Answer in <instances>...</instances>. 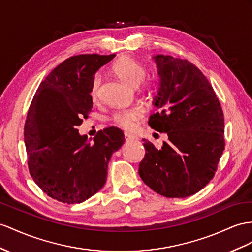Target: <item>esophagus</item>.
<instances>
[{"mask_svg":"<svg viewBox=\"0 0 252 252\" xmlns=\"http://www.w3.org/2000/svg\"><path fill=\"white\" fill-rule=\"evenodd\" d=\"M125 138L126 141H131V140H136L138 139V137L136 135H133V134H128V133H125Z\"/></svg>","mask_w":252,"mask_h":252,"instance_id":"34e87169","label":"esophagus"}]
</instances>
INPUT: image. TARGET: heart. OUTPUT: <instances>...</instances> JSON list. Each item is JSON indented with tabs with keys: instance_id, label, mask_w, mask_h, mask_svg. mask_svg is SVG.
<instances>
[{
	"instance_id": "1",
	"label": "heart",
	"mask_w": 252,
	"mask_h": 252,
	"mask_svg": "<svg viewBox=\"0 0 252 252\" xmlns=\"http://www.w3.org/2000/svg\"><path fill=\"white\" fill-rule=\"evenodd\" d=\"M114 73L117 75L121 81H124L127 85L132 87H137L144 81V87H149L151 85V80H144L146 75V69L138 61L131 56L120 57L113 64ZM102 84V75L96 73L94 75L92 83H90L89 95L93 101H96L100 98ZM143 115V109L140 107H131L120 109L113 116V120L118 126L125 130H132L136 125V121Z\"/></svg>"
}]
</instances>
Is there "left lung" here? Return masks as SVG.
Segmentation results:
<instances>
[{"instance_id": "left-lung-1", "label": "left lung", "mask_w": 252, "mask_h": 252, "mask_svg": "<svg viewBox=\"0 0 252 252\" xmlns=\"http://www.w3.org/2000/svg\"><path fill=\"white\" fill-rule=\"evenodd\" d=\"M158 88L149 126L166 133L160 149L143 139L146 156L138 173L146 185L167 198H185L215 175L224 149V119L208 79L195 64L169 55L153 56Z\"/></svg>"}]
</instances>
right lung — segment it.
I'll list each match as a JSON object with an SVG mask.
<instances>
[{"label":"right lung","instance_id":"obj_1","mask_svg":"<svg viewBox=\"0 0 252 252\" xmlns=\"http://www.w3.org/2000/svg\"><path fill=\"white\" fill-rule=\"evenodd\" d=\"M116 55L72 56L51 71L34 95L24 126L28 164L35 183L57 201L81 203L105 184L112 154L125 143L111 126L90 144L77 126L93 108L90 83Z\"/></svg>","mask_w":252,"mask_h":252}]
</instances>
